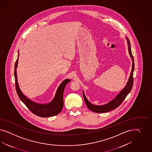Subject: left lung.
Listing matches in <instances>:
<instances>
[{"mask_svg":"<svg viewBox=\"0 0 152 152\" xmlns=\"http://www.w3.org/2000/svg\"><path fill=\"white\" fill-rule=\"evenodd\" d=\"M126 40H127V43H128V51H129V55L132 60V69L131 73L130 75L128 81L126 83L125 86L124 88L120 91V92L116 95L114 99L111 100L110 102L107 103L106 104L102 105H96L91 104L90 101H88V99L85 96L84 92L83 91V96L84 100L85 102V104L86 106H88V108L90 110L92 111L95 113H106L110 111L113 110L114 109H116L123 102L125 99V97L130 92L133 85V72L134 69V63L133 56L132 55V53L131 51V47H130V43L129 39L126 37H125Z\"/></svg>","mask_w":152,"mask_h":152,"instance_id":"obj_1","label":"left lung"}]
</instances>
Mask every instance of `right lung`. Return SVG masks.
Instances as JSON below:
<instances>
[{"label": "right lung", "mask_w": 152, "mask_h": 152, "mask_svg": "<svg viewBox=\"0 0 152 152\" xmlns=\"http://www.w3.org/2000/svg\"><path fill=\"white\" fill-rule=\"evenodd\" d=\"M19 55V53L18 52V58L15 63L14 77L15 88L19 99L32 113L38 116L47 118L58 115L62 110L64 106L63 96L64 88L66 85L70 82L71 80L67 78L61 83L56 91L53 99L51 102L47 104H39L32 101L26 96L19 88L17 75V67L18 63Z\"/></svg>", "instance_id": "right-lung-1"}]
</instances>
